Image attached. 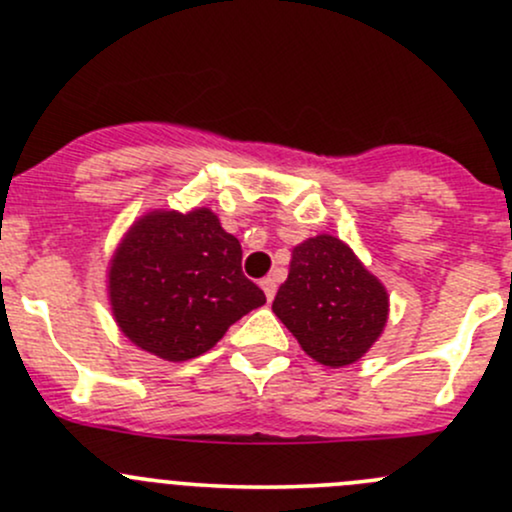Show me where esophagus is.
<instances>
[{
	"label": "esophagus",
	"mask_w": 512,
	"mask_h": 512,
	"mask_svg": "<svg viewBox=\"0 0 512 512\" xmlns=\"http://www.w3.org/2000/svg\"><path fill=\"white\" fill-rule=\"evenodd\" d=\"M260 286H262V291H265L267 301H272L274 294H277V279H274V277H265V279H262V282H260Z\"/></svg>",
	"instance_id": "esophagus-1"
}]
</instances>
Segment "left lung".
<instances>
[{"label": "left lung", "instance_id": "8db88e82", "mask_svg": "<svg viewBox=\"0 0 512 512\" xmlns=\"http://www.w3.org/2000/svg\"><path fill=\"white\" fill-rule=\"evenodd\" d=\"M272 311L308 357L338 369L357 362L379 338L389 294L342 240L316 235L291 252Z\"/></svg>", "mask_w": 512, "mask_h": 512}]
</instances>
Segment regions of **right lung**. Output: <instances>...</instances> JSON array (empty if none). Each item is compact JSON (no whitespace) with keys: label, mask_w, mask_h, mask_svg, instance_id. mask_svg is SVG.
I'll list each match as a JSON object with an SVG mask.
<instances>
[{"label":"right lung","mask_w":512,"mask_h":512,"mask_svg":"<svg viewBox=\"0 0 512 512\" xmlns=\"http://www.w3.org/2000/svg\"><path fill=\"white\" fill-rule=\"evenodd\" d=\"M240 262L238 238L209 209L148 213L111 260L116 323L133 345L167 362L204 355L235 320L267 301Z\"/></svg>","instance_id":"right-lung-1"}]
</instances>
